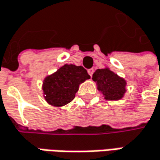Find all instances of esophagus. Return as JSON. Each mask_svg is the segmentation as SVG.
Returning a JSON list of instances; mask_svg holds the SVG:
<instances>
[{"instance_id":"34e87169","label":"esophagus","mask_w":160,"mask_h":160,"mask_svg":"<svg viewBox=\"0 0 160 160\" xmlns=\"http://www.w3.org/2000/svg\"><path fill=\"white\" fill-rule=\"evenodd\" d=\"M93 72H94V70H93V69H89V70H88V73H89V75L90 77L92 76Z\"/></svg>"}]
</instances>
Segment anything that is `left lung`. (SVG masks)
<instances>
[{
  "label": "left lung",
  "instance_id": "8db88e82",
  "mask_svg": "<svg viewBox=\"0 0 160 160\" xmlns=\"http://www.w3.org/2000/svg\"><path fill=\"white\" fill-rule=\"evenodd\" d=\"M92 80L97 82L98 89L108 100L122 99L126 92V80L108 68L97 70L92 75Z\"/></svg>",
  "mask_w": 160,
  "mask_h": 160
}]
</instances>
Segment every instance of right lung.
Returning a JSON list of instances; mask_svg holds the SVG:
<instances>
[{
	"label": "right lung",
	"mask_w": 160,
	"mask_h": 160,
	"mask_svg": "<svg viewBox=\"0 0 160 160\" xmlns=\"http://www.w3.org/2000/svg\"><path fill=\"white\" fill-rule=\"evenodd\" d=\"M89 78L82 66L65 64L45 78L42 85L44 98L52 106H64L75 98L80 83Z\"/></svg>",
	"instance_id": "obj_1"
}]
</instances>
